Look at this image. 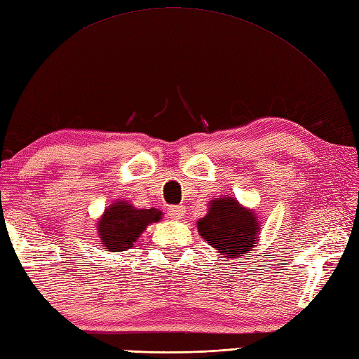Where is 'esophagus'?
Returning <instances> with one entry per match:
<instances>
[{
	"label": "esophagus",
	"instance_id": "34e87169",
	"mask_svg": "<svg viewBox=\"0 0 359 359\" xmlns=\"http://www.w3.org/2000/svg\"><path fill=\"white\" fill-rule=\"evenodd\" d=\"M168 215L172 219H182L185 216V207H170L168 208Z\"/></svg>",
	"mask_w": 359,
	"mask_h": 359
}]
</instances>
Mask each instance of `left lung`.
I'll return each mask as SVG.
<instances>
[{
    "instance_id": "left-lung-1",
    "label": "left lung",
    "mask_w": 359,
    "mask_h": 359,
    "mask_svg": "<svg viewBox=\"0 0 359 359\" xmlns=\"http://www.w3.org/2000/svg\"><path fill=\"white\" fill-rule=\"evenodd\" d=\"M208 207L207 216L197 220L199 234L208 245L224 253V257L248 259L261 231L255 212L242 207L233 197H219Z\"/></svg>"
}]
</instances>
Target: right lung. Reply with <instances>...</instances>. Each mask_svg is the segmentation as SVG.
<instances>
[{
    "label": "right lung",
    "instance_id": "add662e5",
    "mask_svg": "<svg viewBox=\"0 0 359 359\" xmlns=\"http://www.w3.org/2000/svg\"><path fill=\"white\" fill-rule=\"evenodd\" d=\"M160 219L162 211L157 208L139 210L126 201H118L104 210L98 220V234L106 251H126L149 224Z\"/></svg>",
    "mask_w": 359,
    "mask_h": 359
}]
</instances>
